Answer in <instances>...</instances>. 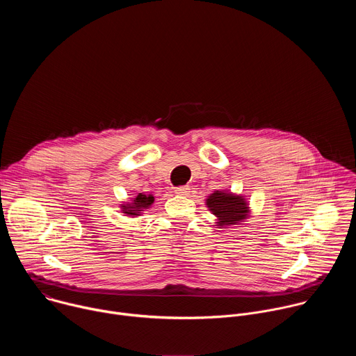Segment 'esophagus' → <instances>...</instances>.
<instances>
[{
  "label": "esophagus",
  "instance_id": "obj_1",
  "mask_svg": "<svg viewBox=\"0 0 356 356\" xmlns=\"http://www.w3.org/2000/svg\"><path fill=\"white\" fill-rule=\"evenodd\" d=\"M175 193L179 195H188L190 194V187L188 186H179L175 188Z\"/></svg>",
  "mask_w": 356,
  "mask_h": 356
}]
</instances>
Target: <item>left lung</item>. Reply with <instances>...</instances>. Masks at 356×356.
<instances>
[{
	"instance_id": "1",
	"label": "left lung",
	"mask_w": 356,
	"mask_h": 356,
	"mask_svg": "<svg viewBox=\"0 0 356 356\" xmlns=\"http://www.w3.org/2000/svg\"><path fill=\"white\" fill-rule=\"evenodd\" d=\"M206 206L216 216L220 228L239 225L250 214L249 204L243 195L228 190H217L206 200Z\"/></svg>"
}]
</instances>
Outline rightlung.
Instances as JSON below:
<instances>
[{
  "label": "right lung",
  "mask_w": 356,
  "mask_h": 356,
  "mask_svg": "<svg viewBox=\"0 0 356 356\" xmlns=\"http://www.w3.org/2000/svg\"><path fill=\"white\" fill-rule=\"evenodd\" d=\"M155 197L152 194H143V193H138L136 197H134L131 200V202H124L121 204V211L125 216H131V217H138L140 216L145 210H147L152 204H154Z\"/></svg>",
  "instance_id": "obj_1"
}]
</instances>
